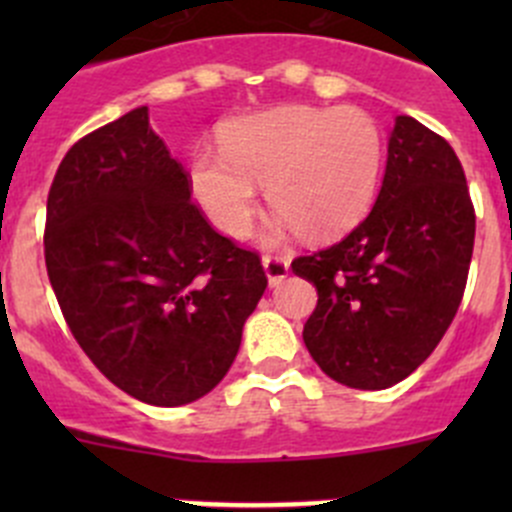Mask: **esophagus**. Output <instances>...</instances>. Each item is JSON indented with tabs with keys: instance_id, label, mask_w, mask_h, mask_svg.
I'll use <instances>...</instances> for the list:
<instances>
[{
	"instance_id": "34e87169",
	"label": "esophagus",
	"mask_w": 512,
	"mask_h": 512,
	"mask_svg": "<svg viewBox=\"0 0 512 512\" xmlns=\"http://www.w3.org/2000/svg\"><path fill=\"white\" fill-rule=\"evenodd\" d=\"M262 265H265V272H267V280H270V285H280L282 280L287 277L289 272V260L282 255H265L262 257Z\"/></svg>"
}]
</instances>
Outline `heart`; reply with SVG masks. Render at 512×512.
Instances as JSON below:
<instances>
[{
  "label": "heart",
  "instance_id": "obj_1",
  "mask_svg": "<svg viewBox=\"0 0 512 512\" xmlns=\"http://www.w3.org/2000/svg\"><path fill=\"white\" fill-rule=\"evenodd\" d=\"M384 168V133L356 106H285L237 118L220 133V153L190 160V193L230 237L250 230L255 185L304 237L347 232L374 203Z\"/></svg>",
  "mask_w": 512,
  "mask_h": 512
}]
</instances>
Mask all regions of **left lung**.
I'll list each match as a JSON object with an SVG mask.
<instances>
[{
	"label": "left lung",
	"instance_id": "1",
	"mask_svg": "<svg viewBox=\"0 0 512 512\" xmlns=\"http://www.w3.org/2000/svg\"><path fill=\"white\" fill-rule=\"evenodd\" d=\"M476 240L466 173L446 138L396 118L371 213L334 245L292 260L317 287L304 344L352 389H389L416 371L451 327Z\"/></svg>",
	"mask_w": 512,
	"mask_h": 512
}]
</instances>
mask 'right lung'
Masks as SVG:
<instances>
[{"label":"right lung","mask_w":512,"mask_h":512,"mask_svg":"<svg viewBox=\"0 0 512 512\" xmlns=\"http://www.w3.org/2000/svg\"><path fill=\"white\" fill-rule=\"evenodd\" d=\"M49 282L96 369L133 399L183 406L223 381L265 294L260 255L208 223L148 108L61 160L44 227Z\"/></svg>","instance_id":"right-lung-1"}]
</instances>
